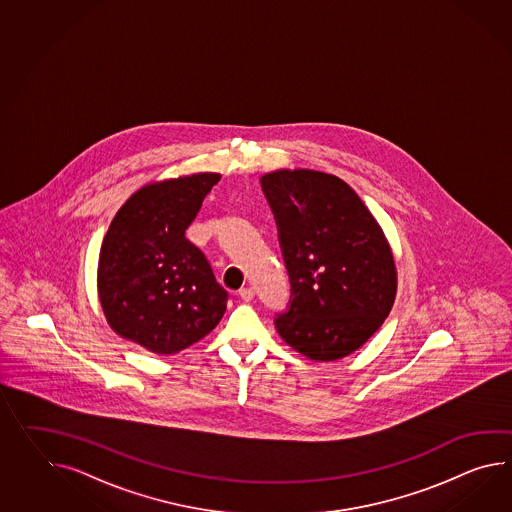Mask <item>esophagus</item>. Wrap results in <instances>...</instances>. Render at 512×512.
Here are the masks:
<instances>
[{"label":"esophagus","mask_w":512,"mask_h":512,"mask_svg":"<svg viewBox=\"0 0 512 512\" xmlns=\"http://www.w3.org/2000/svg\"><path fill=\"white\" fill-rule=\"evenodd\" d=\"M238 294H240L242 301H251L253 300V296H255V292H253V288L251 287L242 288Z\"/></svg>","instance_id":"esophagus-1"}]
</instances>
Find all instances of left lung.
<instances>
[{"label":"left lung","instance_id":"obj_1","mask_svg":"<svg viewBox=\"0 0 512 512\" xmlns=\"http://www.w3.org/2000/svg\"><path fill=\"white\" fill-rule=\"evenodd\" d=\"M274 211L292 301L275 327L311 361H338L383 325L398 292L392 248L346 181L318 170L261 177Z\"/></svg>","mask_w":512,"mask_h":512}]
</instances>
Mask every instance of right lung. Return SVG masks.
<instances>
[{
    "mask_svg": "<svg viewBox=\"0 0 512 512\" xmlns=\"http://www.w3.org/2000/svg\"><path fill=\"white\" fill-rule=\"evenodd\" d=\"M220 174L153 181L125 201L101 242L98 296L114 333L174 355L218 325L227 292L185 238Z\"/></svg>",
    "mask_w": 512,
    "mask_h": 512,
    "instance_id": "1",
    "label": "right lung"
}]
</instances>
